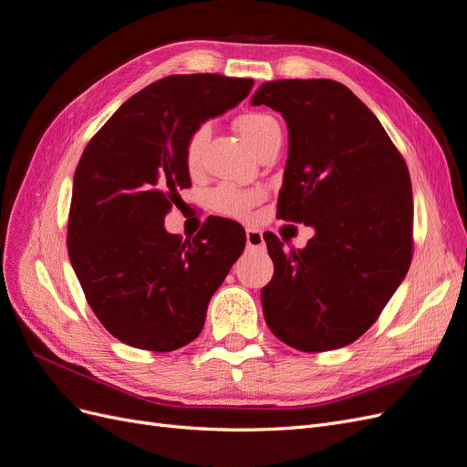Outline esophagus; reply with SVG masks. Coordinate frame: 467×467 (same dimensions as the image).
Segmentation results:
<instances>
[{"instance_id": "1", "label": "esophagus", "mask_w": 467, "mask_h": 467, "mask_svg": "<svg viewBox=\"0 0 467 467\" xmlns=\"http://www.w3.org/2000/svg\"><path fill=\"white\" fill-rule=\"evenodd\" d=\"M245 239H247V247L249 249H265L263 232H259L255 228H247L245 230Z\"/></svg>"}]
</instances>
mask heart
Segmentation results:
<instances>
[{
    "label": "heart",
    "instance_id": "obj_1",
    "mask_svg": "<svg viewBox=\"0 0 467 467\" xmlns=\"http://www.w3.org/2000/svg\"><path fill=\"white\" fill-rule=\"evenodd\" d=\"M237 132L251 146V150L259 153L266 144L280 138V124L275 117L266 112H245L235 122ZM210 138L208 126L196 129L185 148V163L191 173H196L202 163V151ZM263 201L261 189H239L234 185H220L210 192V208L223 218L245 220L251 208Z\"/></svg>",
    "mask_w": 467,
    "mask_h": 467
}]
</instances>
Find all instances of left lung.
Instances as JSON below:
<instances>
[{
    "instance_id": "left-lung-1",
    "label": "left lung",
    "mask_w": 467,
    "mask_h": 467,
    "mask_svg": "<svg viewBox=\"0 0 467 467\" xmlns=\"http://www.w3.org/2000/svg\"><path fill=\"white\" fill-rule=\"evenodd\" d=\"M280 112L288 160L276 216L312 225L304 249L266 232L275 263L265 321L304 352L350 345L370 329L413 257V192L403 155L374 112L333 79L266 81L251 99Z\"/></svg>"
}]
</instances>
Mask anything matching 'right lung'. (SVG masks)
Here are the masks:
<instances>
[{"label": "right lung", "instance_id": "1", "mask_svg": "<svg viewBox=\"0 0 467 467\" xmlns=\"http://www.w3.org/2000/svg\"><path fill=\"white\" fill-rule=\"evenodd\" d=\"M253 79L167 76L132 95L83 150L67 220V255L97 319L119 341L155 352L201 335L208 302L245 247V230L210 216L191 239L163 220L191 187L185 148L234 109Z\"/></svg>", "mask_w": 467, "mask_h": 467}]
</instances>
